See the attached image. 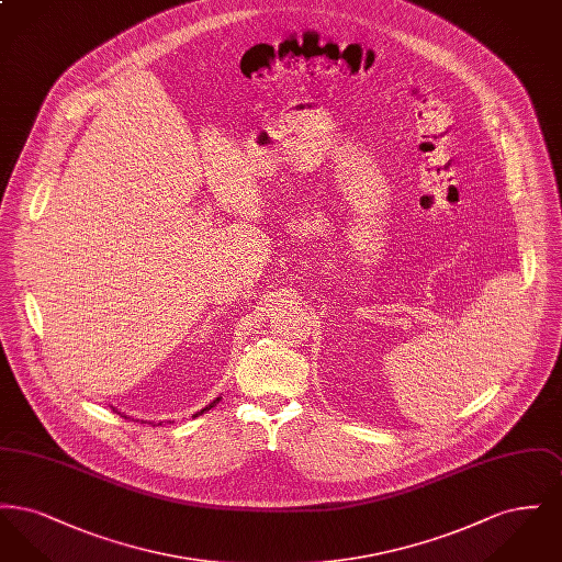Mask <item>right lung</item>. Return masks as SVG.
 Listing matches in <instances>:
<instances>
[{"instance_id":"obj_1","label":"right lung","mask_w":562,"mask_h":562,"mask_svg":"<svg viewBox=\"0 0 562 562\" xmlns=\"http://www.w3.org/2000/svg\"><path fill=\"white\" fill-rule=\"evenodd\" d=\"M221 401V398H216V401H213L211 402V404H209V406H206V408H202V411H200V413H195V415H193V417H198V415H202V413H204V411H211V408H213L214 404H216V402ZM113 411H115V408H113Z\"/></svg>"}]
</instances>
